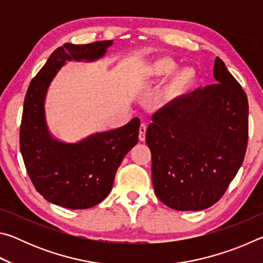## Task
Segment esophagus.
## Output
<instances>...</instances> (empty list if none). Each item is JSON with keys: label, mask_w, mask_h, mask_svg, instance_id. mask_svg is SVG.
Wrapping results in <instances>:
<instances>
[{"label": "esophagus", "mask_w": 263, "mask_h": 263, "mask_svg": "<svg viewBox=\"0 0 263 263\" xmlns=\"http://www.w3.org/2000/svg\"><path fill=\"white\" fill-rule=\"evenodd\" d=\"M146 132H147V125H146V124H141L140 130H139V139L141 141H145V139H146Z\"/></svg>", "instance_id": "1"}]
</instances>
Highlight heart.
<instances>
[{"label":"heart","mask_w":263,"mask_h":263,"mask_svg":"<svg viewBox=\"0 0 263 263\" xmlns=\"http://www.w3.org/2000/svg\"><path fill=\"white\" fill-rule=\"evenodd\" d=\"M179 67V62L172 58H160L151 62L146 67L144 74L145 82L152 84L162 81L172 75L167 87L164 88L163 99L166 101L179 100L195 86L198 79L197 72L194 67H190V66Z\"/></svg>","instance_id":"heart-1"}]
</instances>
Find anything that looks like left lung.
<instances>
[{
    "mask_svg": "<svg viewBox=\"0 0 263 263\" xmlns=\"http://www.w3.org/2000/svg\"><path fill=\"white\" fill-rule=\"evenodd\" d=\"M213 77L215 84L158 110L146 132L154 193L179 211L204 210L219 201L246 154V92L219 58Z\"/></svg>",
    "mask_w": 263,
    "mask_h": 263,
    "instance_id": "8db88e82",
    "label": "left lung"
}]
</instances>
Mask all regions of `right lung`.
I'll use <instances>...</instances> for the list:
<instances>
[{
    "label": "right lung",
    "mask_w": 263,
    "mask_h": 263,
    "mask_svg": "<svg viewBox=\"0 0 263 263\" xmlns=\"http://www.w3.org/2000/svg\"><path fill=\"white\" fill-rule=\"evenodd\" d=\"M111 45L112 41L64 44L50 55L26 91L21 153L35 190L55 205L77 210L103 201L124 157L138 142L140 121L137 117L122 127L94 133L74 144L54 139L46 125L47 89L66 61L99 60Z\"/></svg>",
    "instance_id": "obj_1"
}]
</instances>
